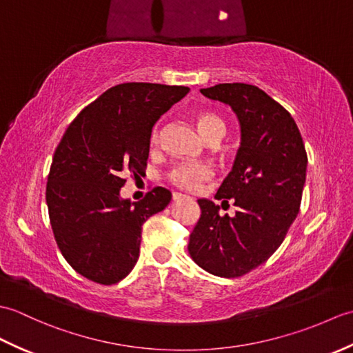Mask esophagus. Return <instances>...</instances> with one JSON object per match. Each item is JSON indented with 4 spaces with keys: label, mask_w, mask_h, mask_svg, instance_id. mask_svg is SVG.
Wrapping results in <instances>:
<instances>
[{
    "label": "esophagus",
    "mask_w": 353,
    "mask_h": 353,
    "mask_svg": "<svg viewBox=\"0 0 353 353\" xmlns=\"http://www.w3.org/2000/svg\"><path fill=\"white\" fill-rule=\"evenodd\" d=\"M185 196H183V194H181V192H172V200H182Z\"/></svg>",
    "instance_id": "obj_1"
}]
</instances>
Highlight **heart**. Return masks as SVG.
Listing matches in <instances>:
<instances>
[{
    "instance_id": "b5f03b06",
    "label": "heart",
    "mask_w": 353,
    "mask_h": 353,
    "mask_svg": "<svg viewBox=\"0 0 353 353\" xmlns=\"http://www.w3.org/2000/svg\"><path fill=\"white\" fill-rule=\"evenodd\" d=\"M196 123L201 137L208 141H220L226 133V124L220 115L214 112H201L197 115ZM161 141L159 132L154 130L152 134V144L157 145ZM170 181L179 188L197 191L201 185L212 177V170L206 165L179 163L170 171Z\"/></svg>"
}]
</instances>
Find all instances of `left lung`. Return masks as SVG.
Masks as SVG:
<instances>
[{
    "label": "left lung",
    "instance_id": "1",
    "mask_svg": "<svg viewBox=\"0 0 353 353\" xmlns=\"http://www.w3.org/2000/svg\"><path fill=\"white\" fill-rule=\"evenodd\" d=\"M229 104L241 123V147L216 200L238 208L220 216L211 200H197L200 219L190 235L194 262L220 277H239L272 256L301 209L305 144L290 112L262 89L220 83L200 91Z\"/></svg>",
    "mask_w": 353,
    "mask_h": 353
}]
</instances>
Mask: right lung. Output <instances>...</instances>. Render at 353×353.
<instances>
[{"label": "right lung", "mask_w": 353, "mask_h": 353, "mask_svg": "<svg viewBox=\"0 0 353 353\" xmlns=\"http://www.w3.org/2000/svg\"><path fill=\"white\" fill-rule=\"evenodd\" d=\"M188 92L138 81L112 86L63 133L45 199L59 250L86 279L117 283L137 264L142 224L167 208L171 192L156 186L130 203L119 190L127 176L145 174L153 125Z\"/></svg>", "instance_id": "add662e5"}]
</instances>
